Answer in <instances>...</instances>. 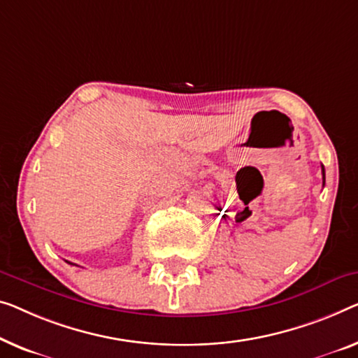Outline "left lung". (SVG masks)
Here are the masks:
<instances>
[{
  "label": "left lung",
  "mask_w": 358,
  "mask_h": 358,
  "mask_svg": "<svg viewBox=\"0 0 358 358\" xmlns=\"http://www.w3.org/2000/svg\"><path fill=\"white\" fill-rule=\"evenodd\" d=\"M322 170H323V185H324V169H323V165H322Z\"/></svg>",
  "instance_id": "left-lung-1"
}]
</instances>
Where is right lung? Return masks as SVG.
Segmentation results:
<instances>
[{
    "label": "right lung",
    "instance_id": "1",
    "mask_svg": "<svg viewBox=\"0 0 358 358\" xmlns=\"http://www.w3.org/2000/svg\"><path fill=\"white\" fill-rule=\"evenodd\" d=\"M69 264H71V262H69Z\"/></svg>",
    "mask_w": 358,
    "mask_h": 358
}]
</instances>
